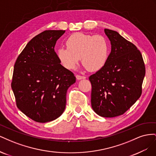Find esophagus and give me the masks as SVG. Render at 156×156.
Returning a JSON list of instances; mask_svg holds the SVG:
<instances>
[{
	"label": "esophagus",
	"mask_w": 156,
	"mask_h": 156,
	"mask_svg": "<svg viewBox=\"0 0 156 156\" xmlns=\"http://www.w3.org/2000/svg\"><path fill=\"white\" fill-rule=\"evenodd\" d=\"M76 78L77 80H81V79H86L85 76H82V75H76Z\"/></svg>",
	"instance_id": "obj_1"
}]
</instances>
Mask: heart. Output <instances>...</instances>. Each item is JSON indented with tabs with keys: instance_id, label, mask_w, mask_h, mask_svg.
Returning <instances> with one entry per match:
<instances>
[{
	"instance_id": "b5f03b06",
	"label": "heart",
	"mask_w": 156,
	"mask_h": 156,
	"mask_svg": "<svg viewBox=\"0 0 156 156\" xmlns=\"http://www.w3.org/2000/svg\"><path fill=\"white\" fill-rule=\"evenodd\" d=\"M66 45L67 48H58L56 55L61 64L70 70L76 67L81 57L84 67L98 71L104 66L109 54L108 42L101 35L74 33L66 40Z\"/></svg>"
}]
</instances>
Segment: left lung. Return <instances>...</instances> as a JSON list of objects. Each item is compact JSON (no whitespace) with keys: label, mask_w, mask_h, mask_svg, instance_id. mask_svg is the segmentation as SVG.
Instances as JSON below:
<instances>
[{"label":"left lung","mask_w":156,"mask_h":156,"mask_svg":"<svg viewBox=\"0 0 156 156\" xmlns=\"http://www.w3.org/2000/svg\"><path fill=\"white\" fill-rule=\"evenodd\" d=\"M104 31L111 51L104 66L89 77L91 105L98 115L112 118L123 115L140 98L145 66L134 44L115 30Z\"/></svg>","instance_id":"left-lung-1"}]
</instances>
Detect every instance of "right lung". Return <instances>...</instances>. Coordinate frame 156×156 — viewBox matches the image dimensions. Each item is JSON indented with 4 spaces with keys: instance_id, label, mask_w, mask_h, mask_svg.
<instances>
[{
    "instance_id": "right-lung-1",
    "label": "right lung",
    "mask_w": 156,
    "mask_h": 156,
    "mask_svg": "<svg viewBox=\"0 0 156 156\" xmlns=\"http://www.w3.org/2000/svg\"><path fill=\"white\" fill-rule=\"evenodd\" d=\"M65 30H45L28 43L14 65L12 88L17 107L32 120L53 121L64 111L74 74L60 64L55 51Z\"/></svg>"
}]
</instances>
